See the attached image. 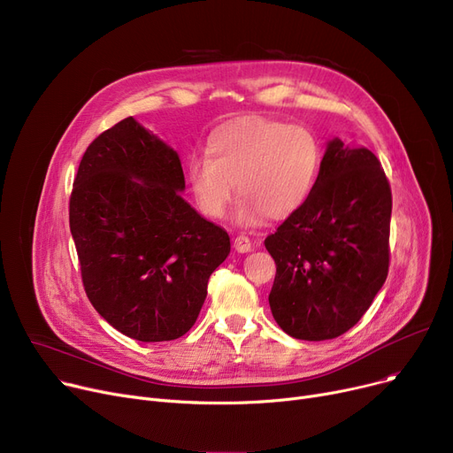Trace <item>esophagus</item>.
<instances>
[{
    "mask_svg": "<svg viewBox=\"0 0 453 453\" xmlns=\"http://www.w3.org/2000/svg\"><path fill=\"white\" fill-rule=\"evenodd\" d=\"M234 249L237 250V252H250L252 250V242H250V237L249 235H237L235 239H234Z\"/></svg>",
    "mask_w": 453,
    "mask_h": 453,
    "instance_id": "obj_1",
    "label": "esophagus"
}]
</instances>
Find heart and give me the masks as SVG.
Masks as SVG:
<instances>
[{
    "label": "heart",
    "instance_id": "obj_1",
    "mask_svg": "<svg viewBox=\"0 0 453 453\" xmlns=\"http://www.w3.org/2000/svg\"><path fill=\"white\" fill-rule=\"evenodd\" d=\"M206 158L196 157L188 180L199 210L223 218L234 199L235 219L257 225L265 216L285 219L311 197L322 166V148L314 133L269 117H239L221 124L206 141Z\"/></svg>",
    "mask_w": 453,
    "mask_h": 453
}]
</instances>
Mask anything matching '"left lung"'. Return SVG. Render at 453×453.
<instances>
[{
	"label": "left lung",
	"instance_id": "1",
	"mask_svg": "<svg viewBox=\"0 0 453 453\" xmlns=\"http://www.w3.org/2000/svg\"><path fill=\"white\" fill-rule=\"evenodd\" d=\"M391 186L365 148L329 142L314 190L265 247L276 261L274 320L298 340H331L358 324L389 271Z\"/></svg>",
	"mask_w": 453,
	"mask_h": 453
}]
</instances>
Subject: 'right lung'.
<instances>
[{
    "label": "right lung",
    "instance_id": "right-lung-1",
    "mask_svg": "<svg viewBox=\"0 0 453 453\" xmlns=\"http://www.w3.org/2000/svg\"><path fill=\"white\" fill-rule=\"evenodd\" d=\"M177 153L131 117L88 146L69 197L84 290L105 322L141 342L188 333L228 234L180 197Z\"/></svg>",
    "mask_w": 453,
    "mask_h": 453
}]
</instances>
